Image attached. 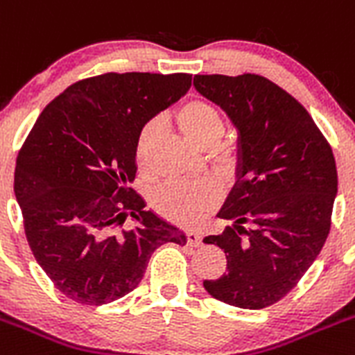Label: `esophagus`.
I'll return each instance as SVG.
<instances>
[{
	"mask_svg": "<svg viewBox=\"0 0 355 355\" xmlns=\"http://www.w3.org/2000/svg\"><path fill=\"white\" fill-rule=\"evenodd\" d=\"M187 243L191 245V247H200V245L203 243V236H201L200 233L191 231V233H187Z\"/></svg>",
	"mask_w": 355,
	"mask_h": 355,
	"instance_id": "obj_1",
	"label": "esophagus"
}]
</instances>
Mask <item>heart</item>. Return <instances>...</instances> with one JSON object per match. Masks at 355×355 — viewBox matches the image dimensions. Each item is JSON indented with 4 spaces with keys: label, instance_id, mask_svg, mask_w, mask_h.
<instances>
[{
    "label": "heart",
    "instance_id": "obj_1",
    "mask_svg": "<svg viewBox=\"0 0 355 355\" xmlns=\"http://www.w3.org/2000/svg\"><path fill=\"white\" fill-rule=\"evenodd\" d=\"M177 124L185 137L200 148L217 145L224 132V122L217 108L205 99H189L178 108ZM157 129L154 124L145 125L138 135L137 162L147 168L154 152ZM220 200V191L214 182H175L157 189L152 196L155 211L180 226L194 227L207 218Z\"/></svg>",
    "mask_w": 355,
    "mask_h": 355
}]
</instances>
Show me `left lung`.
Here are the masks:
<instances>
[{
	"instance_id": "obj_1",
	"label": "left lung",
	"mask_w": 355,
	"mask_h": 355,
	"mask_svg": "<svg viewBox=\"0 0 355 355\" xmlns=\"http://www.w3.org/2000/svg\"><path fill=\"white\" fill-rule=\"evenodd\" d=\"M194 87L238 132L236 182L217 214L233 224L203 240L224 248L227 271L203 287L233 306L266 308L326 243L338 193L333 150L303 105L268 78L196 75Z\"/></svg>"
}]
</instances>
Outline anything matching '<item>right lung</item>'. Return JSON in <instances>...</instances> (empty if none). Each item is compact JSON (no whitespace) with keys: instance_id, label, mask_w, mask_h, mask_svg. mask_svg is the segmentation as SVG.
Returning a JSON list of instances; mask_svg holds the SVG:
<instances>
[{"instance_id":"obj_1","label":"right lung","mask_w":355,"mask_h":355,"mask_svg":"<svg viewBox=\"0 0 355 355\" xmlns=\"http://www.w3.org/2000/svg\"><path fill=\"white\" fill-rule=\"evenodd\" d=\"M191 87L187 73H105L49 103L26 138L13 191L31 252L59 293L107 304L144 278L161 245L187 243L128 185L144 125ZM128 214L131 230H121Z\"/></svg>"}]
</instances>
